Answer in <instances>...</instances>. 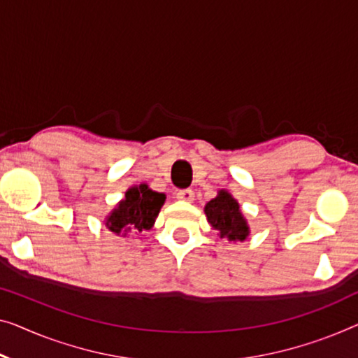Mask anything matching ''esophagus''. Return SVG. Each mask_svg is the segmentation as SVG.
Wrapping results in <instances>:
<instances>
[{
	"instance_id": "obj_1",
	"label": "esophagus",
	"mask_w": 358,
	"mask_h": 358,
	"mask_svg": "<svg viewBox=\"0 0 358 358\" xmlns=\"http://www.w3.org/2000/svg\"><path fill=\"white\" fill-rule=\"evenodd\" d=\"M177 199L185 201V202H193L194 193L191 189H180V191H177Z\"/></svg>"
}]
</instances>
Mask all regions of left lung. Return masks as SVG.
<instances>
[{
	"label": "left lung",
	"instance_id": "1",
	"mask_svg": "<svg viewBox=\"0 0 358 358\" xmlns=\"http://www.w3.org/2000/svg\"><path fill=\"white\" fill-rule=\"evenodd\" d=\"M207 222L213 230L220 233V238L228 241H244L249 236V225L239 209L238 201L225 189L218 191L204 207Z\"/></svg>",
	"mask_w": 358,
	"mask_h": 358
}]
</instances>
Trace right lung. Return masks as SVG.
I'll use <instances>...</instances> for the list:
<instances>
[{"label":"right lung","mask_w":358,"mask_h":358,"mask_svg":"<svg viewBox=\"0 0 358 358\" xmlns=\"http://www.w3.org/2000/svg\"><path fill=\"white\" fill-rule=\"evenodd\" d=\"M164 202L165 194L152 191L146 183L131 186L106 218V227L120 236L151 230Z\"/></svg>","instance_id":"right-lung-1"}]
</instances>
